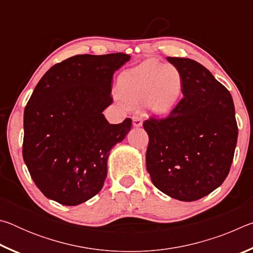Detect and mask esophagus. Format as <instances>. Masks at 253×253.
<instances>
[{
  "label": "esophagus",
  "instance_id": "34e87169",
  "mask_svg": "<svg viewBox=\"0 0 253 253\" xmlns=\"http://www.w3.org/2000/svg\"><path fill=\"white\" fill-rule=\"evenodd\" d=\"M142 125H143V122L138 116L132 117V126L135 128H138V127H142Z\"/></svg>",
  "mask_w": 253,
  "mask_h": 253
}]
</instances>
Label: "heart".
Masks as SVG:
<instances>
[{
    "mask_svg": "<svg viewBox=\"0 0 253 253\" xmlns=\"http://www.w3.org/2000/svg\"><path fill=\"white\" fill-rule=\"evenodd\" d=\"M118 91L128 105L144 102L149 113L165 115L181 99L183 76L173 65H163L148 59L123 72L118 79Z\"/></svg>",
    "mask_w": 253,
    "mask_h": 253,
    "instance_id": "1",
    "label": "heart"
}]
</instances>
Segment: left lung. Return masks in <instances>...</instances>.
<instances>
[{"instance_id": "8db88e82", "label": "left lung", "mask_w": 253, "mask_h": 253, "mask_svg": "<svg viewBox=\"0 0 253 253\" xmlns=\"http://www.w3.org/2000/svg\"><path fill=\"white\" fill-rule=\"evenodd\" d=\"M166 59L183 76V98L168 118L144 123L146 169L163 193L192 202L228 176L238 139L234 105L228 89L201 63Z\"/></svg>"}]
</instances>
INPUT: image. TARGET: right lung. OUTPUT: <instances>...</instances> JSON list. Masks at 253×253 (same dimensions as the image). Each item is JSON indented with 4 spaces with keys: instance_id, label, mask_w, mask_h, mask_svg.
Returning <instances> with one entry per match:
<instances>
[{
    "instance_id": "obj_1",
    "label": "right lung",
    "mask_w": 253,
    "mask_h": 253,
    "mask_svg": "<svg viewBox=\"0 0 253 253\" xmlns=\"http://www.w3.org/2000/svg\"><path fill=\"white\" fill-rule=\"evenodd\" d=\"M130 60L125 53L79 54L57 63L34 88L24 109L23 160L46 198L78 205L104 186L110 149L131 121L109 124L111 80Z\"/></svg>"
}]
</instances>
